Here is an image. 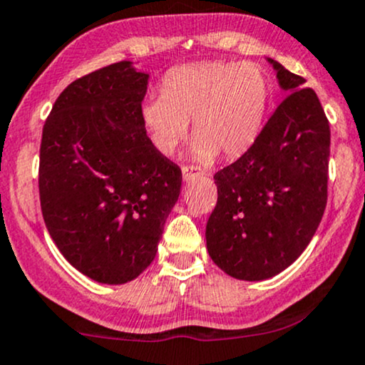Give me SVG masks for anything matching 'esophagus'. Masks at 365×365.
<instances>
[{"instance_id":"esophagus-1","label":"esophagus","mask_w":365,"mask_h":365,"mask_svg":"<svg viewBox=\"0 0 365 365\" xmlns=\"http://www.w3.org/2000/svg\"><path fill=\"white\" fill-rule=\"evenodd\" d=\"M181 170H182L184 181H191V179L201 178V175H203V170H201L200 167H196V165H182Z\"/></svg>"}]
</instances>
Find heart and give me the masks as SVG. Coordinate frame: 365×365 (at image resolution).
<instances>
[{
	"label": "heart",
	"instance_id": "heart-1",
	"mask_svg": "<svg viewBox=\"0 0 365 365\" xmlns=\"http://www.w3.org/2000/svg\"><path fill=\"white\" fill-rule=\"evenodd\" d=\"M269 101L267 73L256 63L201 61L170 70L160 96L150 97L141 118L153 143L173 155L187 135L200 162L237 157L259 136Z\"/></svg>",
	"mask_w": 365,
	"mask_h": 365
}]
</instances>
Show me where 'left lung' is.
Wrapping results in <instances>:
<instances>
[{"label": "left lung", "mask_w": 365, "mask_h": 365, "mask_svg": "<svg viewBox=\"0 0 365 365\" xmlns=\"http://www.w3.org/2000/svg\"><path fill=\"white\" fill-rule=\"evenodd\" d=\"M287 97L255 143L213 175L210 258L239 280H267L294 263L316 234L328 200L329 123L306 80L268 59Z\"/></svg>", "instance_id": "left-lung-1"}]
</instances>
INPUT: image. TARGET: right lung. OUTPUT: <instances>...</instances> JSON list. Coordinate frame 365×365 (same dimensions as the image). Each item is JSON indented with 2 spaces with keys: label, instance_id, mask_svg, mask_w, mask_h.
<instances>
[{
  "label": "right lung",
  "instance_id": "obj_1",
  "mask_svg": "<svg viewBox=\"0 0 365 365\" xmlns=\"http://www.w3.org/2000/svg\"><path fill=\"white\" fill-rule=\"evenodd\" d=\"M147 85L130 61L88 73L56 98L42 130L46 227L64 258L101 284H126L152 263L181 192V169L145 130Z\"/></svg>",
  "mask_w": 365,
  "mask_h": 365
}]
</instances>
